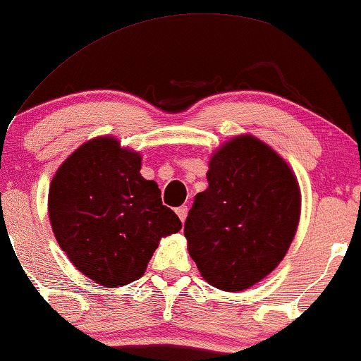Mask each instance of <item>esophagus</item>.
I'll list each match as a JSON object with an SVG mask.
<instances>
[{
	"instance_id": "34e87169",
	"label": "esophagus",
	"mask_w": 361,
	"mask_h": 361,
	"mask_svg": "<svg viewBox=\"0 0 361 361\" xmlns=\"http://www.w3.org/2000/svg\"><path fill=\"white\" fill-rule=\"evenodd\" d=\"M176 213H177V216H179V218H180V221L184 223V221H185V218H188L189 207H188V206H180V207H177Z\"/></svg>"
}]
</instances>
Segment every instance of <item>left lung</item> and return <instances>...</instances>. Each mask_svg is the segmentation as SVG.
Listing matches in <instances>:
<instances>
[{
    "instance_id": "1",
    "label": "left lung",
    "mask_w": 361,
    "mask_h": 361,
    "mask_svg": "<svg viewBox=\"0 0 361 361\" xmlns=\"http://www.w3.org/2000/svg\"><path fill=\"white\" fill-rule=\"evenodd\" d=\"M207 182L184 224L189 255L216 289L245 290L286 257L299 224V182L286 160L252 135L214 152Z\"/></svg>"
}]
</instances>
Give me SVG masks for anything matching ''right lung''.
Listing matches in <instances>:
<instances>
[{
    "label": "right lung",
    "mask_w": 361,
    "mask_h": 361,
    "mask_svg": "<svg viewBox=\"0 0 361 361\" xmlns=\"http://www.w3.org/2000/svg\"><path fill=\"white\" fill-rule=\"evenodd\" d=\"M142 155L113 137L80 145L55 172L49 218L57 243L79 272L104 287L138 281L160 238L180 219L143 179Z\"/></svg>",
    "instance_id": "1"
}]
</instances>
